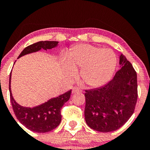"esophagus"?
Segmentation results:
<instances>
[{
  "label": "esophagus",
  "instance_id": "34e87169",
  "mask_svg": "<svg viewBox=\"0 0 150 150\" xmlns=\"http://www.w3.org/2000/svg\"><path fill=\"white\" fill-rule=\"evenodd\" d=\"M82 91L81 90L80 88L77 87V86H75V87H73V89H72V93H82Z\"/></svg>",
  "mask_w": 150,
  "mask_h": 150
}]
</instances>
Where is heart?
<instances>
[{"instance_id": "obj_1", "label": "heart", "mask_w": 150, "mask_h": 150, "mask_svg": "<svg viewBox=\"0 0 150 150\" xmlns=\"http://www.w3.org/2000/svg\"><path fill=\"white\" fill-rule=\"evenodd\" d=\"M65 73L70 77L75 76L81 68L82 80L90 87H99L112 77L117 66V57L112 50L87 44L72 47L67 60L64 62Z\"/></svg>"}]
</instances>
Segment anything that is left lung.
<instances>
[{
  "label": "left lung",
  "instance_id": "1",
  "mask_svg": "<svg viewBox=\"0 0 150 150\" xmlns=\"http://www.w3.org/2000/svg\"><path fill=\"white\" fill-rule=\"evenodd\" d=\"M120 70L107 84L86 90L84 117L95 131L111 132L122 127L133 115L138 98L137 74L124 55L120 56Z\"/></svg>",
  "mask_w": 150,
  "mask_h": 150
}]
</instances>
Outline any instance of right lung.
I'll return each instance as SVG.
<instances>
[{
    "label": "right lung",
    "instance_id": "1",
    "mask_svg": "<svg viewBox=\"0 0 150 150\" xmlns=\"http://www.w3.org/2000/svg\"><path fill=\"white\" fill-rule=\"evenodd\" d=\"M57 41H40L26 47L18 57V59L23 56L38 52L42 50H51L58 46ZM11 76L10 75L9 91L10 94V101L14 114L17 120L24 127L30 131L36 133L50 132L57 128L61 121V109L65 103L69 100L71 90L59 95L55 98L49 99L47 101L33 108L23 107L15 101L11 91Z\"/></svg>",
    "mask_w": 150,
    "mask_h": 150
}]
</instances>
